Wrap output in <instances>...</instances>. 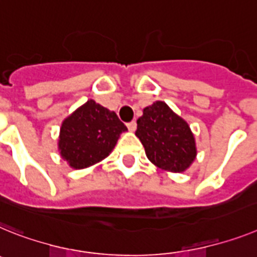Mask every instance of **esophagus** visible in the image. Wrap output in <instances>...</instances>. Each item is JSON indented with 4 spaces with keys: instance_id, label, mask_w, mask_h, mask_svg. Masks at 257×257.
Here are the masks:
<instances>
[{
    "instance_id": "1",
    "label": "esophagus",
    "mask_w": 257,
    "mask_h": 257,
    "mask_svg": "<svg viewBox=\"0 0 257 257\" xmlns=\"http://www.w3.org/2000/svg\"><path fill=\"white\" fill-rule=\"evenodd\" d=\"M127 127H128V130H130L131 133H134V131L137 130V122L133 120V122H130V123H127Z\"/></svg>"
}]
</instances>
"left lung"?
<instances>
[{
	"label": "left lung",
	"instance_id": "left-lung-1",
	"mask_svg": "<svg viewBox=\"0 0 257 257\" xmlns=\"http://www.w3.org/2000/svg\"><path fill=\"white\" fill-rule=\"evenodd\" d=\"M135 133L153 165L172 173L186 172L197 155L188 123L166 102L156 101L143 109Z\"/></svg>",
	"mask_w": 257,
	"mask_h": 257
}]
</instances>
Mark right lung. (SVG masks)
Returning <instances> with one entry per match:
<instances>
[{
  "label": "right lung",
  "instance_id": "obj_1",
  "mask_svg": "<svg viewBox=\"0 0 257 257\" xmlns=\"http://www.w3.org/2000/svg\"><path fill=\"white\" fill-rule=\"evenodd\" d=\"M124 131L117 114L88 100L62 120L58 152L70 168H89L110 155Z\"/></svg>",
  "mask_w": 257,
  "mask_h": 257
}]
</instances>
